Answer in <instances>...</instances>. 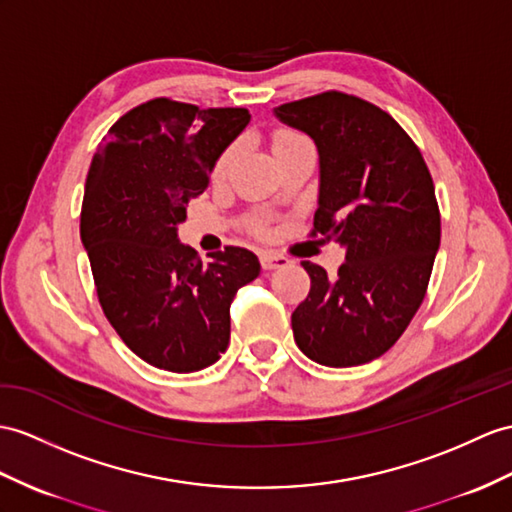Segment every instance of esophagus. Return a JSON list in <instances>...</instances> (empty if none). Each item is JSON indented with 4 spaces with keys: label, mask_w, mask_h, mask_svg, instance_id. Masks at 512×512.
Here are the masks:
<instances>
[{
    "label": "esophagus",
    "mask_w": 512,
    "mask_h": 512,
    "mask_svg": "<svg viewBox=\"0 0 512 512\" xmlns=\"http://www.w3.org/2000/svg\"><path fill=\"white\" fill-rule=\"evenodd\" d=\"M260 265H263V269L271 271V269H282L286 265H291V260L282 256V254H273V252H263L260 254Z\"/></svg>",
    "instance_id": "34e87169"
}]
</instances>
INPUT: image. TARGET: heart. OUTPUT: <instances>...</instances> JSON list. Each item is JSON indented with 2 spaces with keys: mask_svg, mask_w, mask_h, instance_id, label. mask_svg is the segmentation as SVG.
Returning a JSON list of instances; mask_svg holds the SVG:
<instances>
[{
  "mask_svg": "<svg viewBox=\"0 0 512 512\" xmlns=\"http://www.w3.org/2000/svg\"><path fill=\"white\" fill-rule=\"evenodd\" d=\"M299 145H310V143L306 141V136H302L299 132H293V130H280V132L273 134V139H271L273 154H276V156L286 152V149H293V147H299ZM234 158H236V149L234 147H228L226 152L219 156L217 165H215V173H213L217 180L228 176V171L232 167Z\"/></svg>",
  "mask_w": 512,
  "mask_h": 512,
  "instance_id": "obj_1",
  "label": "heart"
}]
</instances>
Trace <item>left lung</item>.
<instances>
[{
  "mask_svg": "<svg viewBox=\"0 0 512 512\" xmlns=\"http://www.w3.org/2000/svg\"><path fill=\"white\" fill-rule=\"evenodd\" d=\"M319 152L313 234L345 247L334 278L302 263L310 293L291 315L299 350L326 367L389 352L415 317L436 252L441 215L419 147L365 99L328 91L273 108Z\"/></svg>",
  "mask_w": 512,
  "mask_h": 512,
  "instance_id": "8db88e82",
  "label": "left lung"
}]
</instances>
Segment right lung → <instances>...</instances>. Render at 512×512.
Masks as SVG:
<instances>
[{
    "instance_id": "obj_1",
    "label": "right lung",
    "mask_w": 512,
    "mask_h": 512,
    "mask_svg": "<svg viewBox=\"0 0 512 512\" xmlns=\"http://www.w3.org/2000/svg\"><path fill=\"white\" fill-rule=\"evenodd\" d=\"M249 119L245 108L202 110L158 97L126 112L91 160L80 239L99 304L121 341L158 369L217 363L230 343L232 299L260 273L245 247L202 265L178 239L186 206Z\"/></svg>"
}]
</instances>
